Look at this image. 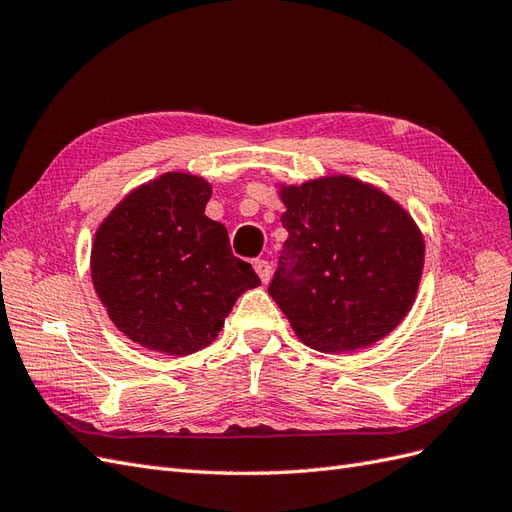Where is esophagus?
<instances>
[{
  "mask_svg": "<svg viewBox=\"0 0 512 512\" xmlns=\"http://www.w3.org/2000/svg\"><path fill=\"white\" fill-rule=\"evenodd\" d=\"M254 271L258 273V277L262 282H269L271 280V265L267 260H262V258H258V260H254Z\"/></svg>",
  "mask_w": 512,
  "mask_h": 512,
  "instance_id": "esophagus-1",
  "label": "esophagus"
}]
</instances>
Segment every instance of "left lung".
Here are the masks:
<instances>
[{"label":"left lung","mask_w":512,"mask_h":512,"mask_svg":"<svg viewBox=\"0 0 512 512\" xmlns=\"http://www.w3.org/2000/svg\"><path fill=\"white\" fill-rule=\"evenodd\" d=\"M277 188L288 239L269 286L273 301L309 348L339 354L374 346L416 299L421 228L389 194L348 175Z\"/></svg>","instance_id":"1"}]
</instances>
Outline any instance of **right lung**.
<instances>
[{
    "instance_id": "obj_1",
    "label": "right lung",
    "mask_w": 512,
    "mask_h": 512,
    "mask_svg": "<svg viewBox=\"0 0 512 512\" xmlns=\"http://www.w3.org/2000/svg\"><path fill=\"white\" fill-rule=\"evenodd\" d=\"M211 183L164 173L134 188L91 243V282L134 344L185 356L209 346L245 290L260 286L232 256L228 230L205 215Z\"/></svg>"
}]
</instances>
